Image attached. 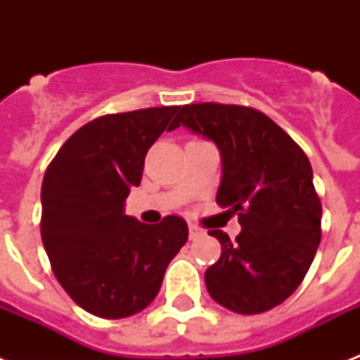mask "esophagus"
<instances>
[{"instance_id": "esophagus-1", "label": "esophagus", "mask_w": 360, "mask_h": 360, "mask_svg": "<svg viewBox=\"0 0 360 360\" xmlns=\"http://www.w3.org/2000/svg\"><path fill=\"white\" fill-rule=\"evenodd\" d=\"M202 236H203L202 228H198V226H194V224L188 226V237H191L192 240L198 239V237H202Z\"/></svg>"}]
</instances>
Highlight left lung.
I'll return each instance as SVG.
<instances>
[{
    "instance_id": "1",
    "label": "left lung",
    "mask_w": 360,
    "mask_h": 360,
    "mask_svg": "<svg viewBox=\"0 0 360 360\" xmlns=\"http://www.w3.org/2000/svg\"><path fill=\"white\" fill-rule=\"evenodd\" d=\"M219 147L217 203L239 214L240 233L222 245L205 271L209 295L237 314H262L284 302L304 278L321 239V202L302 149L267 115L233 104H186L174 129Z\"/></svg>"
}]
</instances>
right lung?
<instances>
[{
	"instance_id": "add662e5",
	"label": "right lung",
	"mask_w": 360,
	"mask_h": 360,
	"mask_svg": "<svg viewBox=\"0 0 360 360\" xmlns=\"http://www.w3.org/2000/svg\"><path fill=\"white\" fill-rule=\"evenodd\" d=\"M179 106L103 115L78 129L42 179L41 236L70 299L104 319L129 318L157 297L168 263L188 239L169 214L157 226L124 214L149 147L174 130Z\"/></svg>"
}]
</instances>
